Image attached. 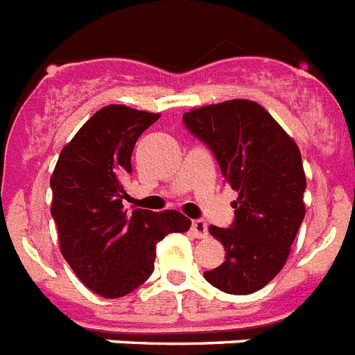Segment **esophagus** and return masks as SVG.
Here are the masks:
<instances>
[{"mask_svg": "<svg viewBox=\"0 0 355 355\" xmlns=\"http://www.w3.org/2000/svg\"><path fill=\"white\" fill-rule=\"evenodd\" d=\"M191 232L197 239H206L207 237V224L204 220H193L191 223Z\"/></svg>", "mask_w": 355, "mask_h": 355, "instance_id": "1", "label": "esophagus"}]
</instances>
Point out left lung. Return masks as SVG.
<instances>
[{
	"instance_id": "obj_1",
	"label": "left lung",
	"mask_w": 355,
	"mask_h": 355,
	"mask_svg": "<svg viewBox=\"0 0 355 355\" xmlns=\"http://www.w3.org/2000/svg\"><path fill=\"white\" fill-rule=\"evenodd\" d=\"M184 123L211 149L226 184L239 193L232 227L209 226L226 259L204 277L233 295L257 292L286 264L306 213L301 151L252 100L191 109L184 112Z\"/></svg>"
}]
</instances>
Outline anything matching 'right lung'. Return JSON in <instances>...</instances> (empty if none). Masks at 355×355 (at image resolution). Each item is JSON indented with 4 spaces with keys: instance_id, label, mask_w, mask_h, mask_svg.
I'll return each instance as SVG.
<instances>
[{
    "instance_id": "obj_1",
    "label": "right lung",
    "mask_w": 355,
    "mask_h": 355,
    "mask_svg": "<svg viewBox=\"0 0 355 355\" xmlns=\"http://www.w3.org/2000/svg\"><path fill=\"white\" fill-rule=\"evenodd\" d=\"M158 118V112L105 105L65 144L51 177L62 255L76 277L105 299L123 297L148 281L157 244L191 226L175 209L137 207L131 215L123 209L132 148Z\"/></svg>"
}]
</instances>
